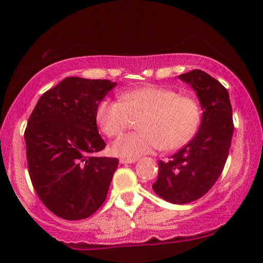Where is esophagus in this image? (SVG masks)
Instances as JSON below:
<instances>
[{
	"instance_id": "1",
	"label": "esophagus",
	"mask_w": 263,
	"mask_h": 263,
	"mask_svg": "<svg viewBox=\"0 0 263 263\" xmlns=\"http://www.w3.org/2000/svg\"><path fill=\"white\" fill-rule=\"evenodd\" d=\"M137 159H127V158H120V163L121 164H131V163H136Z\"/></svg>"
}]
</instances>
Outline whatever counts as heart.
I'll return each instance as SVG.
<instances>
[{"label": "heart", "mask_w": 263, "mask_h": 263, "mask_svg": "<svg viewBox=\"0 0 263 263\" xmlns=\"http://www.w3.org/2000/svg\"><path fill=\"white\" fill-rule=\"evenodd\" d=\"M141 114V131L117 138L111 146L115 156L136 159L161 148H180L194 137L201 120L195 99L170 87L144 85L123 92L121 100H102L96 108V122L105 135L115 137Z\"/></svg>", "instance_id": "heart-1"}]
</instances>
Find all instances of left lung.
Here are the masks:
<instances>
[{"label":"left lung","mask_w":263,"mask_h":263,"mask_svg":"<svg viewBox=\"0 0 263 263\" xmlns=\"http://www.w3.org/2000/svg\"><path fill=\"white\" fill-rule=\"evenodd\" d=\"M197 93L203 115L197 135L188 144L158 162L152 188L172 204H186L206 194L221 174L231 146L234 122L228 90L203 70L179 75Z\"/></svg>","instance_id":"left-lung-1"}]
</instances>
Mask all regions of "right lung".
<instances>
[{
	"label": "right lung",
	"mask_w": 263,
	"mask_h": 263,
	"mask_svg": "<svg viewBox=\"0 0 263 263\" xmlns=\"http://www.w3.org/2000/svg\"><path fill=\"white\" fill-rule=\"evenodd\" d=\"M115 86L110 80L65 78L41 96L29 116V177L42 203L59 218H89L106 199L119 159L95 155L105 148L96 108Z\"/></svg>",
	"instance_id": "right-lung-1"
}]
</instances>
